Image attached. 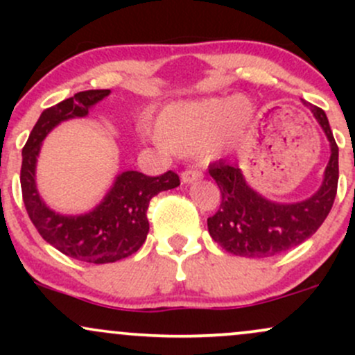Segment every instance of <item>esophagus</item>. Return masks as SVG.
<instances>
[{
	"mask_svg": "<svg viewBox=\"0 0 355 355\" xmlns=\"http://www.w3.org/2000/svg\"><path fill=\"white\" fill-rule=\"evenodd\" d=\"M203 173L198 172V170H187V172L182 173V182L183 183H193L197 180H202Z\"/></svg>",
	"mask_w": 355,
	"mask_h": 355,
	"instance_id": "1",
	"label": "esophagus"
}]
</instances>
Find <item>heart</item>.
<instances>
[{
    "mask_svg": "<svg viewBox=\"0 0 355 355\" xmlns=\"http://www.w3.org/2000/svg\"><path fill=\"white\" fill-rule=\"evenodd\" d=\"M255 110L243 98H209L168 105L158 113V141L177 153L232 148L254 120Z\"/></svg>",
    "mask_w": 355,
    "mask_h": 355,
    "instance_id": "heart-1",
    "label": "heart"
}]
</instances>
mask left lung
Instances as JSON below:
<instances>
[{
	"instance_id": "1",
	"label": "left lung",
	"mask_w": 355,
	"mask_h": 355,
	"mask_svg": "<svg viewBox=\"0 0 355 355\" xmlns=\"http://www.w3.org/2000/svg\"><path fill=\"white\" fill-rule=\"evenodd\" d=\"M331 145L319 190L294 203L274 202L248 185L239 164H211L209 173L222 191V203L207 220L210 237L229 254L266 259L300 245L312 237L327 218L339 182V148L324 110L304 101Z\"/></svg>"
}]
</instances>
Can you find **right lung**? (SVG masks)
<instances>
[{
    "label": "right lung",
    "mask_w": 355,
    "mask_h": 355,
    "mask_svg": "<svg viewBox=\"0 0 355 355\" xmlns=\"http://www.w3.org/2000/svg\"><path fill=\"white\" fill-rule=\"evenodd\" d=\"M110 93V89L80 92L44 110L21 152L23 202L36 230L61 254L88 263L116 262L135 254L150 230L146 218L150 200L160 191L180 185V178L172 170L160 177L126 170L116 175L98 205L85 214L64 215L46 205L36 187V164L43 140L63 121L87 116Z\"/></svg>",
    "instance_id": "add662e5"
}]
</instances>
